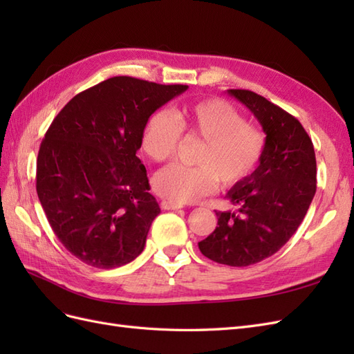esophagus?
<instances>
[{
	"instance_id": "34e87169",
	"label": "esophagus",
	"mask_w": 354,
	"mask_h": 354,
	"mask_svg": "<svg viewBox=\"0 0 354 354\" xmlns=\"http://www.w3.org/2000/svg\"><path fill=\"white\" fill-rule=\"evenodd\" d=\"M160 208L162 209H180V208H183V205H181V203H176V202L162 201L160 202Z\"/></svg>"
}]
</instances>
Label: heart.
Wrapping results in <instances>:
<instances>
[{
	"label": "heart",
	"mask_w": 354,
	"mask_h": 354,
	"mask_svg": "<svg viewBox=\"0 0 354 354\" xmlns=\"http://www.w3.org/2000/svg\"><path fill=\"white\" fill-rule=\"evenodd\" d=\"M186 137L203 140L196 167L168 165L153 178L156 194L169 202H195L216 189L236 186L259 167L266 149L264 133L246 124L232 104L207 99L181 108L177 115L158 111L149 118L142 134L145 155L164 162L173 158Z\"/></svg>",
	"instance_id": "heart-1"
}]
</instances>
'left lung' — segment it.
Returning <instances> with one entry per match:
<instances>
[{
    "instance_id": "8db88e82",
    "label": "left lung",
    "mask_w": 354,
    "mask_h": 354,
    "mask_svg": "<svg viewBox=\"0 0 354 354\" xmlns=\"http://www.w3.org/2000/svg\"><path fill=\"white\" fill-rule=\"evenodd\" d=\"M263 127L259 167L226 198L238 211H216L217 227L199 250L209 260L246 267L279 251L304 220L316 194V156L297 118L250 90H227Z\"/></svg>"
}]
</instances>
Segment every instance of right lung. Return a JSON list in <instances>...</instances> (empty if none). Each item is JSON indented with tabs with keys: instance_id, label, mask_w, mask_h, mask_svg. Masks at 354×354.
Segmentation results:
<instances>
[{
	"instance_id": "right-lung-1",
	"label": "right lung",
	"mask_w": 354,
	"mask_h": 354,
	"mask_svg": "<svg viewBox=\"0 0 354 354\" xmlns=\"http://www.w3.org/2000/svg\"><path fill=\"white\" fill-rule=\"evenodd\" d=\"M187 85L113 77L85 90L51 122L37 159V194L63 246L115 269L142 254L160 212L137 158L151 115Z\"/></svg>"
}]
</instances>
